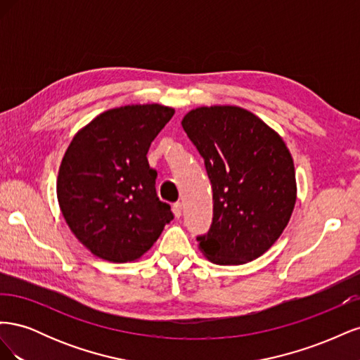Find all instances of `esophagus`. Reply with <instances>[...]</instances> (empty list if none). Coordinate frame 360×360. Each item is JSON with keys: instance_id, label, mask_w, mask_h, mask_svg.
<instances>
[{"instance_id": "obj_1", "label": "esophagus", "mask_w": 360, "mask_h": 360, "mask_svg": "<svg viewBox=\"0 0 360 360\" xmlns=\"http://www.w3.org/2000/svg\"><path fill=\"white\" fill-rule=\"evenodd\" d=\"M172 212H174V214H176V217H180V216H181V213H183V204H181L180 201L174 202V205H172Z\"/></svg>"}]
</instances>
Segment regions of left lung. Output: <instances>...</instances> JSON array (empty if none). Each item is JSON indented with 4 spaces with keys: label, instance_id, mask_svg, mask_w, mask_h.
<instances>
[{
    "label": "left lung",
    "instance_id": "left-lung-1",
    "mask_svg": "<svg viewBox=\"0 0 360 360\" xmlns=\"http://www.w3.org/2000/svg\"><path fill=\"white\" fill-rule=\"evenodd\" d=\"M181 126L204 158L213 189L212 226L197 237L202 255L219 266L261 257L285 230L297 198L284 139L233 105L195 108Z\"/></svg>",
    "mask_w": 360,
    "mask_h": 360
}]
</instances>
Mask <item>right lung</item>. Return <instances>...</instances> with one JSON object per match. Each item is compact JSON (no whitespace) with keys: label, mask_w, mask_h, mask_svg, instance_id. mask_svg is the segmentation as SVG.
<instances>
[{"label":"right lung","mask_w":360,"mask_h":360,"mask_svg":"<svg viewBox=\"0 0 360 360\" xmlns=\"http://www.w3.org/2000/svg\"><path fill=\"white\" fill-rule=\"evenodd\" d=\"M172 115L159 103L112 108L73 136L58 169L57 198L70 231L93 255L112 263L139 259L172 219L147 162L150 144Z\"/></svg>","instance_id":"obj_1"}]
</instances>
